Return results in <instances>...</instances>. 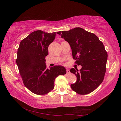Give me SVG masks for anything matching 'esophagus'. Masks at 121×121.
Instances as JSON below:
<instances>
[{
  "instance_id": "esophagus-1",
  "label": "esophagus",
  "mask_w": 121,
  "mask_h": 121,
  "mask_svg": "<svg viewBox=\"0 0 121 121\" xmlns=\"http://www.w3.org/2000/svg\"><path fill=\"white\" fill-rule=\"evenodd\" d=\"M70 71H69V69H66V73H67V74L70 73Z\"/></svg>"
}]
</instances>
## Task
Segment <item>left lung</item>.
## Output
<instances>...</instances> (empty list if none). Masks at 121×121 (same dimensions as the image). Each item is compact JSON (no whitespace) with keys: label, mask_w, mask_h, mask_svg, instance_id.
<instances>
[{"label":"left lung","mask_w":121,"mask_h":121,"mask_svg":"<svg viewBox=\"0 0 121 121\" xmlns=\"http://www.w3.org/2000/svg\"><path fill=\"white\" fill-rule=\"evenodd\" d=\"M58 34L69 43L76 63L82 66L79 71L70 70L77 78L71 88L80 95L91 93L101 84L106 73L108 54L103 43L96 35L81 27Z\"/></svg>","instance_id":"obj_1"}]
</instances>
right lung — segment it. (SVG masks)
<instances>
[{
  "label": "right lung",
  "instance_id": "obj_1",
  "mask_svg": "<svg viewBox=\"0 0 121 121\" xmlns=\"http://www.w3.org/2000/svg\"><path fill=\"white\" fill-rule=\"evenodd\" d=\"M58 33L36 30L20 42L16 62L25 86L35 94H48L55 87L56 77L66 73L63 66L46 68L45 58L48 55V46Z\"/></svg>",
  "mask_w": 121,
  "mask_h": 121
}]
</instances>
